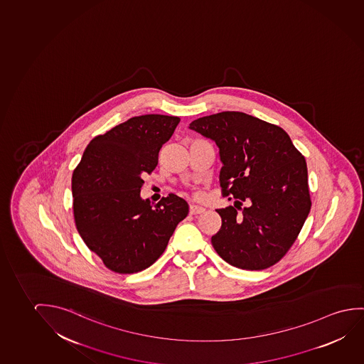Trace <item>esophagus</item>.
Segmentation results:
<instances>
[{
  "mask_svg": "<svg viewBox=\"0 0 364 364\" xmlns=\"http://www.w3.org/2000/svg\"><path fill=\"white\" fill-rule=\"evenodd\" d=\"M189 211L191 215H196V214H203V213L205 211V209H204L203 206L190 205Z\"/></svg>",
  "mask_w": 364,
  "mask_h": 364,
  "instance_id": "1",
  "label": "esophagus"
}]
</instances>
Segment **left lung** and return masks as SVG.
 <instances>
[{"instance_id": "obj_1", "label": "left lung", "mask_w": 364, "mask_h": 364, "mask_svg": "<svg viewBox=\"0 0 364 364\" xmlns=\"http://www.w3.org/2000/svg\"><path fill=\"white\" fill-rule=\"evenodd\" d=\"M189 127L219 148L223 196L249 201L244 209H216L222 218L211 237L216 253L245 270L278 263L311 211L306 159L282 127L239 111L204 116Z\"/></svg>"}]
</instances>
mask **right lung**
<instances>
[{
  "label": "right lung",
  "mask_w": 364,
  "mask_h": 364,
  "mask_svg": "<svg viewBox=\"0 0 364 364\" xmlns=\"http://www.w3.org/2000/svg\"><path fill=\"white\" fill-rule=\"evenodd\" d=\"M178 116H135L94 137L71 180L75 225L106 268L132 274L155 263L189 205L168 194L156 205L140 196L142 175L158 165Z\"/></svg>",
  "instance_id": "right-lung-1"
}]
</instances>
